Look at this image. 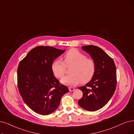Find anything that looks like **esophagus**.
Listing matches in <instances>:
<instances>
[{
  "label": "esophagus",
  "instance_id": "1",
  "mask_svg": "<svg viewBox=\"0 0 134 134\" xmlns=\"http://www.w3.org/2000/svg\"><path fill=\"white\" fill-rule=\"evenodd\" d=\"M69 91H73L75 90V88L74 87H69Z\"/></svg>",
  "mask_w": 134,
  "mask_h": 134
}]
</instances>
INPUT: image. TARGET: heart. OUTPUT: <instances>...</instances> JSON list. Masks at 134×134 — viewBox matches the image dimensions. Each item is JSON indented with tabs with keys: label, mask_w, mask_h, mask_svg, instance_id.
Returning a JSON list of instances; mask_svg holds the SVG:
<instances>
[{
	"label": "heart",
	"mask_w": 134,
	"mask_h": 134,
	"mask_svg": "<svg viewBox=\"0 0 134 134\" xmlns=\"http://www.w3.org/2000/svg\"><path fill=\"white\" fill-rule=\"evenodd\" d=\"M64 62L55 59L53 62L51 69L54 75L62 78L66 67H71V75L62 79L61 82L68 86L76 85L80 82L87 83L91 80L96 71V63L91 58H87L82 52L75 49L69 50L64 55Z\"/></svg>",
	"instance_id": "b5f03b06"
}]
</instances>
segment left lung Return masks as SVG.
<instances>
[{"label": "left lung", "instance_id": "8db88e82", "mask_svg": "<svg viewBox=\"0 0 134 134\" xmlns=\"http://www.w3.org/2000/svg\"><path fill=\"white\" fill-rule=\"evenodd\" d=\"M96 63L93 79L85 86L79 87L83 93L79 105L88 111H96L107 103L113 95L116 85V67L113 59L103 49L95 46H82Z\"/></svg>", "mask_w": 134, "mask_h": 134}]
</instances>
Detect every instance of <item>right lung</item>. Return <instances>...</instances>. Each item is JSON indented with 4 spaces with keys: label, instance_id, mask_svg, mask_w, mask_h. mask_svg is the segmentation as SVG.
<instances>
[{
    "label": "right lung",
    "instance_id": "right-lung-1",
    "mask_svg": "<svg viewBox=\"0 0 134 134\" xmlns=\"http://www.w3.org/2000/svg\"><path fill=\"white\" fill-rule=\"evenodd\" d=\"M65 50L49 46L31 49L18 68V86L24 102L36 113H52L58 107L62 96L69 91L53 74L51 65Z\"/></svg>",
    "mask_w": 134,
    "mask_h": 134
}]
</instances>
